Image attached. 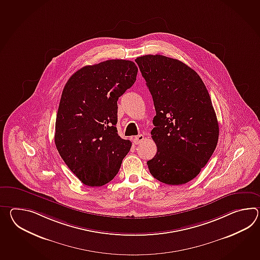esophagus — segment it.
Wrapping results in <instances>:
<instances>
[{"label":"esophagus","instance_id":"34e87169","mask_svg":"<svg viewBox=\"0 0 260 260\" xmlns=\"http://www.w3.org/2000/svg\"><path fill=\"white\" fill-rule=\"evenodd\" d=\"M144 136L143 134H140L138 136H136L135 138L133 139V142H134V144H141L143 141H144Z\"/></svg>","mask_w":260,"mask_h":260}]
</instances>
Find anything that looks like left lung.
I'll use <instances>...</instances> for the list:
<instances>
[{
	"mask_svg": "<svg viewBox=\"0 0 260 260\" xmlns=\"http://www.w3.org/2000/svg\"><path fill=\"white\" fill-rule=\"evenodd\" d=\"M135 61L156 109L151 137L157 151L147 161L149 172L167 185L188 183L207 164L218 142L219 126L207 88L178 59L145 55Z\"/></svg>",
	"mask_w": 260,
	"mask_h": 260,
	"instance_id": "8db88e82",
	"label": "left lung"
}]
</instances>
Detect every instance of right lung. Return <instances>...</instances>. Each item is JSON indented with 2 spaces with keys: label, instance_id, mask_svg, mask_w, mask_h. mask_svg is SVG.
<instances>
[{
  "label": "right lung",
  "instance_id": "1",
  "mask_svg": "<svg viewBox=\"0 0 260 260\" xmlns=\"http://www.w3.org/2000/svg\"><path fill=\"white\" fill-rule=\"evenodd\" d=\"M133 61L110 59L85 66L67 81L56 119L55 144L84 185L114 179L132 147L116 129L117 100L136 80Z\"/></svg>",
  "mask_w": 260,
  "mask_h": 260
}]
</instances>
